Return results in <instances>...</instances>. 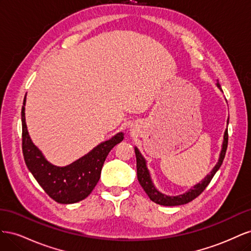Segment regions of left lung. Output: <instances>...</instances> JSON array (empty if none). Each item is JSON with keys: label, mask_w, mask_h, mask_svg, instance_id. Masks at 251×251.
Returning <instances> with one entry per match:
<instances>
[{"label": "left lung", "mask_w": 251, "mask_h": 251, "mask_svg": "<svg viewBox=\"0 0 251 251\" xmlns=\"http://www.w3.org/2000/svg\"><path fill=\"white\" fill-rule=\"evenodd\" d=\"M217 86L220 90L221 89V86L218 82ZM229 120V118H228ZM228 120H227V124H228ZM227 144H228V131H226L224 133V140H223V144H222V151L220 153V157H219V161L216 164V166L212 171L210 172V174H208L206 177L204 178L203 181H201L200 183L196 184L193 188L189 189L188 192H186L183 195H179V196H166L164 194H161L158 189L155 187V185L151 182V176H150V172L147 168V161L146 159L142 157V155L140 154V151H138L137 148H135V154H136V161H137V178L139 183L141 185V187L143 188V191L147 193V195L150 197V199L157 203L163 205V206H176V205H182V204H186L188 202L193 201L194 199H196L198 197L206 186L209 184V182L211 181L212 177L215 176V174L217 173V171L220 169V166L222 165L224 157L226 154V150H227Z\"/></svg>", "instance_id": "1"}]
</instances>
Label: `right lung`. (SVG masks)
Returning <instances> with one entry per match:
<instances>
[{
	"label": "right lung",
	"mask_w": 251,
	"mask_h": 251,
	"mask_svg": "<svg viewBox=\"0 0 251 251\" xmlns=\"http://www.w3.org/2000/svg\"><path fill=\"white\" fill-rule=\"evenodd\" d=\"M25 103L26 96L22 107V150L28 170L46 194L57 203L71 204L87 198L100 178L105 158L116 144L124 140V134H116L69 165L55 166L45 159L29 137Z\"/></svg>",
	"instance_id": "obj_1"
}]
</instances>
